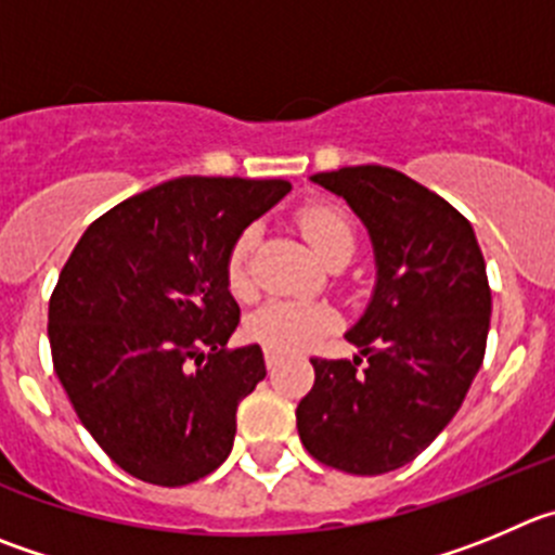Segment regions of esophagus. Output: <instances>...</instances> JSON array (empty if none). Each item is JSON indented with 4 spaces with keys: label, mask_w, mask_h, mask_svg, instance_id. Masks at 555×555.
<instances>
[{
    "label": "esophagus",
    "mask_w": 555,
    "mask_h": 555,
    "mask_svg": "<svg viewBox=\"0 0 555 555\" xmlns=\"http://www.w3.org/2000/svg\"><path fill=\"white\" fill-rule=\"evenodd\" d=\"M276 364H279V353H273V350H266V366H268V370H273Z\"/></svg>",
    "instance_id": "34e87169"
}]
</instances>
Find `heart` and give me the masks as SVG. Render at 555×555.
<instances>
[{
  "mask_svg": "<svg viewBox=\"0 0 555 555\" xmlns=\"http://www.w3.org/2000/svg\"><path fill=\"white\" fill-rule=\"evenodd\" d=\"M298 230L312 243L325 266L348 262L356 251V227L350 216L336 205L314 202L298 210ZM254 251H257V230L246 227L232 241L227 251L224 276L227 287L235 298H251L254 284ZM336 325V312L320 301H271L248 314L246 334L257 345L276 353H298L312 348L323 334Z\"/></svg>",
  "mask_w": 555,
  "mask_h": 555,
  "instance_id": "heart-1",
  "label": "heart"
}]
</instances>
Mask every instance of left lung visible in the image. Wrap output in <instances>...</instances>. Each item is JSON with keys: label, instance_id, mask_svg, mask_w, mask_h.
<instances>
[{"label": "left lung", "instance_id": "1", "mask_svg": "<svg viewBox=\"0 0 555 555\" xmlns=\"http://www.w3.org/2000/svg\"><path fill=\"white\" fill-rule=\"evenodd\" d=\"M364 221L372 301L348 341L353 361L312 359L298 435L318 463L377 476L402 468L463 405L485 359L490 284L474 227L443 196L388 167L312 175Z\"/></svg>", "mask_w": 555, "mask_h": 555}]
</instances>
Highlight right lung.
Segmentation results:
<instances>
[{
    "mask_svg": "<svg viewBox=\"0 0 555 555\" xmlns=\"http://www.w3.org/2000/svg\"><path fill=\"white\" fill-rule=\"evenodd\" d=\"M287 180L178 178L92 221L49 301L56 377L98 447L137 479L183 488L235 441L237 402L266 377L260 345L227 350L241 309L232 241Z\"/></svg>",
    "mask_w": 555,
    "mask_h": 555,
    "instance_id": "right-lung-1",
    "label": "right lung"
}]
</instances>
